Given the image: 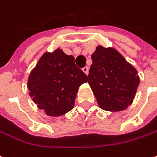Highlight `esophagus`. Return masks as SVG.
Wrapping results in <instances>:
<instances>
[{
    "instance_id": "esophagus-1",
    "label": "esophagus",
    "mask_w": 157,
    "mask_h": 157,
    "mask_svg": "<svg viewBox=\"0 0 157 157\" xmlns=\"http://www.w3.org/2000/svg\"><path fill=\"white\" fill-rule=\"evenodd\" d=\"M82 71L84 72L86 75H88V74H89V67H84L82 68Z\"/></svg>"
}]
</instances>
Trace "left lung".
Here are the masks:
<instances>
[{"mask_svg": "<svg viewBox=\"0 0 157 157\" xmlns=\"http://www.w3.org/2000/svg\"><path fill=\"white\" fill-rule=\"evenodd\" d=\"M91 59L87 81L98 105L111 112L126 109L133 102L140 82L136 69L113 48L99 45Z\"/></svg>", "mask_w": 157, "mask_h": 157, "instance_id": "8db88e82", "label": "left lung"}]
</instances>
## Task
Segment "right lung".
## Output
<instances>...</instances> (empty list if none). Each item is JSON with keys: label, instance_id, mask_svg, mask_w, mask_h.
I'll use <instances>...</instances> for the list:
<instances>
[{"label": "right lung", "instance_id": "right-lung-1", "mask_svg": "<svg viewBox=\"0 0 157 157\" xmlns=\"http://www.w3.org/2000/svg\"><path fill=\"white\" fill-rule=\"evenodd\" d=\"M87 75L76 67L75 58L62 50L45 52L28 80L30 96L48 116H60L73 109L79 86Z\"/></svg>", "mask_w": 157, "mask_h": 157}]
</instances>
